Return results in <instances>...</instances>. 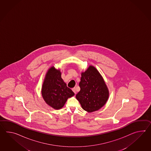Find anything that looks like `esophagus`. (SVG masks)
<instances>
[{"instance_id": "1", "label": "esophagus", "mask_w": 151, "mask_h": 151, "mask_svg": "<svg viewBox=\"0 0 151 151\" xmlns=\"http://www.w3.org/2000/svg\"><path fill=\"white\" fill-rule=\"evenodd\" d=\"M73 91L74 92V93H75V94H76V88H73Z\"/></svg>"}]
</instances>
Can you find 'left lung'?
Listing matches in <instances>:
<instances>
[{
	"instance_id": "left-lung-1",
	"label": "left lung",
	"mask_w": 151,
	"mask_h": 151,
	"mask_svg": "<svg viewBox=\"0 0 151 151\" xmlns=\"http://www.w3.org/2000/svg\"><path fill=\"white\" fill-rule=\"evenodd\" d=\"M80 91L76 98L84 110L89 112L98 110L105 104L109 91L103 77L93 66L81 74Z\"/></svg>"
}]
</instances>
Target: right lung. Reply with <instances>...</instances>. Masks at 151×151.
<instances>
[{
  "label": "right lung",
  "instance_id": "1",
  "mask_svg": "<svg viewBox=\"0 0 151 151\" xmlns=\"http://www.w3.org/2000/svg\"><path fill=\"white\" fill-rule=\"evenodd\" d=\"M41 93L45 102L57 110L63 107L67 99L75 94L63 80L60 71L54 67L46 74Z\"/></svg>",
  "mask_w": 151,
  "mask_h": 151
}]
</instances>
